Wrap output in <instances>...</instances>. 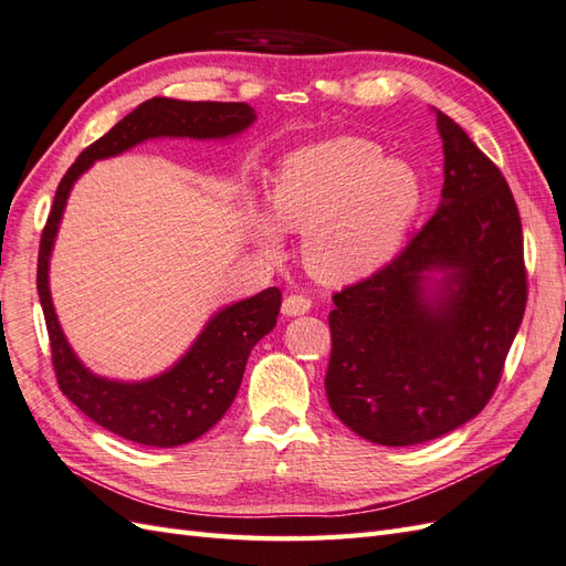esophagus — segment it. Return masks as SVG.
<instances>
[{"instance_id": "34e87169", "label": "esophagus", "mask_w": 566, "mask_h": 566, "mask_svg": "<svg viewBox=\"0 0 566 566\" xmlns=\"http://www.w3.org/2000/svg\"><path fill=\"white\" fill-rule=\"evenodd\" d=\"M312 307V302L305 295H287L283 300V314L285 316H302L307 314Z\"/></svg>"}]
</instances>
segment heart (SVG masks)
<instances>
[{
  "label": "heart",
  "instance_id": "1",
  "mask_svg": "<svg viewBox=\"0 0 566 566\" xmlns=\"http://www.w3.org/2000/svg\"><path fill=\"white\" fill-rule=\"evenodd\" d=\"M418 209L420 182L408 163L340 136L283 160L271 191L274 223L254 216L252 228L266 256L281 254L275 228L305 235L307 271L326 285H346L389 264Z\"/></svg>",
  "mask_w": 566,
  "mask_h": 566
}]
</instances>
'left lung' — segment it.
I'll list each match as a JSON object with an SVG mask.
<instances>
[{"instance_id":"left-lung-1","label":"left lung","mask_w":566,"mask_h":566,"mask_svg":"<svg viewBox=\"0 0 566 566\" xmlns=\"http://www.w3.org/2000/svg\"><path fill=\"white\" fill-rule=\"evenodd\" d=\"M444 148L434 216L389 266L334 295L326 398L367 442L412 447L485 408L526 310L523 232L506 179L432 107Z\"/></svg>"}]
</instances>
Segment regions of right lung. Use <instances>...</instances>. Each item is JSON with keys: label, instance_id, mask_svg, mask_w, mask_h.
<instances>
[{"label": "right lung", "instance_id": "right-lung-1", "mask_svg": "<svg viewBox=\"0 0 566 566\" xmlns=\"http://www.w3.org/2000/svg\"><path fill=\"white\" fill-rule=\"evenodd\" d=\"M254 122V107L247 103L150 98L91 144L66 170L54 195L38 254V295L50 334L54 371L69 401L93 422L129 442L170 449L209 432L235 401L250 350L273 331L281 312V291L266 287L213 312L177 363L156 377L127 381L95 375L66 340L50 293V259L66 199L76 179L95 160L122 156L124 150L150 139L228 142Z\"/></svg>", "mask_w": 566, "mask_h": 566}]
</instances>
